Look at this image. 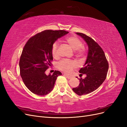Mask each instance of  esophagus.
Segmentation results:
<instances>
[{
	"mask_svg": "<svg viewBox=\"0 0 127 127\" xmlns=\"http://www.w3.org/2000/svg\"><path fill=\"white\" fill-rule=\"evenodd\" d=\"M64 75L65 76H66L68 79H70L71 78V76H68V75H66V74H64Z\"/></svg>",
	"mask_w": 127,
	"mask_h": 127,
	"instance_id": "1",
	"label": "esophagus"
}]
</instances>
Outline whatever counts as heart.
<instances>
[{"instance_id": "1", "label": "heart", "mask_w": 127, "mask_h": 127, "mask_svg": "<svg viewBox=\"0 0 127 127\" xmlns=\"http://www.w3.org/2000/svg\"><path fill=\"white\" fill-rule=\"evenodd\" d=\"M65 42L67 43L73 50L75 51V55L78 58L83 57L86 52V50L82 46L81 40L75 36H69L65 39ZM59 44L57 42L53 43L52 47V54L54 58H58ZM58 68L60 70L66 73H70L74 68L77 66V64L75 61L71 60L63 59L58 64Z\"/></svg>"}]
</instances>
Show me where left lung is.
Listing matches in <instances>:
<instances>
[{"label": "left lung", "instance_id": "obj_1", "mask_svg": "<svg viewBox=\"0 0 127 127\" xmlns=\"http://www.w3.org/2000/svg\"><path fill=\"white\" fill-rule=\"evenodd\" d=\"M76 34L82 37L88 46L87 59L84 66L79 71L80 75L86 74L84 79H80L78 87L72 90L77 95H87L95 91L107 77L109 64L104 52L95 40L81 32Z\"/></svg>", "mask_w": 127, "mask_h": 127}]
</instances>
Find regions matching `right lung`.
Masks as SVG:
<instances>
[{
  "mask_svg": "<svg viewBox=\"0 0 127 127\" xmlns=\"http://www.w3.org/2000/svg\"><path fill=\"white\" fill-rule=\"evenodd\" d=\"M68 33L64 30H45L32 36L25 45L19 60L20 75L26 87L35 95L51 92L56 80L62 73L55 71L47 75L45 71L52 64V47L58 38Z\"/></svg>",
  "mask_w": 127,
  "mask_h": 127,
  "instance_id": "1",
  "label": "right lung"
}]
</instances>
